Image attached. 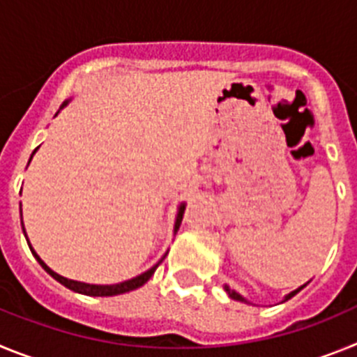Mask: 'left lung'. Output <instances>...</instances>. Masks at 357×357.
<instances>
[{
  "instance_id": "1",
  "label": "left lung",
  "mask_w": 357,
  "mask_h": 357,
  "mask_svg": "<svg viewBox=\"0 0 357 357\" xmlns=\"http://www.w3.org/2000/svg\"><path fill=\"white\" fill-rule=\"evenodd\" d=\"M309 284V282H305V284L304 286H301V288H296L295 289V291H291V293H288V295H286L284 296V298H282V302H286V301H289V298H291V296H295L296 295V293H298V291H301V289H304L305 288V286H307ZM223 289H225V291H227V295H229L230 296V298H234V301H239V302H247V304H250V302H248L247 301V298H245V296H243V295H239V293L238 291H234V289H230L229 288V286H223Z\"/></svg>"
}]
</instances>
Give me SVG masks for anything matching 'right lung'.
<instances>
[{
	"mask_svg": "<svg viewBox=\"0 0 357 357\" xmlns=\"http://www.w3.org/2000/svg\"><path fill=\"white\" fill-rule=\"evenodd\" d=\"M68 103H69V100H66V102L61 105V110L64 109V107L68 105ZM61 110H59V112H61ZM59 112H56V114H59ZM56 114H55V116H56ZM37 150H39V148H36V150H33V153H31V157L36 155V151H37ZM31 157H30V160H31ZM30 160H28V164H30ZM184 209H185V204H184V202H182L181 206H178V211H176L175 225H173V232H175V234H176V230H178V227H181L182 214H184ZM21 225H23V213H21ZM23 232H24V236H26V230H24V225H23ZM26 241H28V238H26ZM28 247H30L31 254L36 255V259L39 261L40 266H43L44 270H46V272H48L50 275L53 277V279L59 280L61 284H64L66 288H69V289H71V291L82 293V295H87V296H114V295H121V293L132 291V289L141 288V286H143L144 282H148V280H150V277L153 275V272H155V270H157V266H159V263H162V259H164V257H166V254H168V252H166V254H164L162 257H160L159 263L153 264V266H151L150 270H146V272H143V273H141V275L132 277V279H128V280H123V282H118V284H89V282H80V280L66 279V277L59 275V273L53 272L52 268H50L48 264L44 263L43 259H40L39 255H37V252L33 250V247H31V245H30V241H28Z\"/></svg>",
	"mask_w": 357,
	"mask_h": 357,
	"instance_id": "add662e5",
	"label": "right lung"
}]
</instances>
